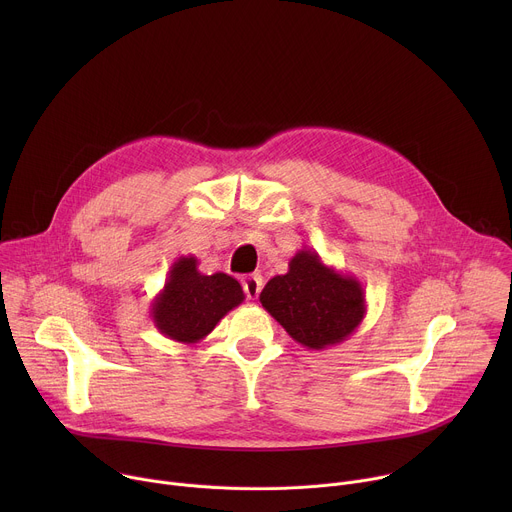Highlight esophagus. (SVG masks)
I'll use <instances>...</instances> for the list:
<instances>
[{"label":"esophagus","instance_id":"34e87169","mask_svg":"<svg viewBox=\"0 0 512 512\" xmlns=\"http://www.w3.org/2000/svg\"><path fill=\"white\" fill-rule=\"evenodd\" d=\"M261 287H263V279L261 275H245L243 277V289L249 300H257L259 294H261Z\"/></svg>","mask_w":512,"mask_h":512}]
</instances>
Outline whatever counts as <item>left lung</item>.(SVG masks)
<instances>
[{
  "label": "left lung",
  "mask_w": 512,
  "mask_h": 512,
  "mask_svg": "<svg viewBox=\"0 0 512 512\" xmlns=\"http://www.w3.org/2000/svg\"><path fill=\"white\" fill-rule=\"evenodd\" d=\"M259 302L291 338L310 350L344 342L367 316L360 281L328 267L312 249L291 257L287 273L267 281Z\"/></svg>",
  "instance_id": "1"
}]
</instances>
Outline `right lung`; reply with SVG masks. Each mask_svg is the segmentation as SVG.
I'll use <instances>...</instances> for the list:
<instances>
[{
    "instance_id": "1",
    "label": "right lung",
    "mask_w": 512,
    "mask_h": 512,
    "mask_svg": "<svg viewBox=\"0 0 512 512\" xmlns=\"http://www.w3.org/2000/svg\"><path fill=\"white\" fill-rule=\"evenodd\" d=\"M243 300L245 291L235 277L227 273L204 275L198 271V259L188 255L172 263L166 285L154 298L150 314L154 326L166 338L196 344Z\"/></svg>"
}]
</instances>
